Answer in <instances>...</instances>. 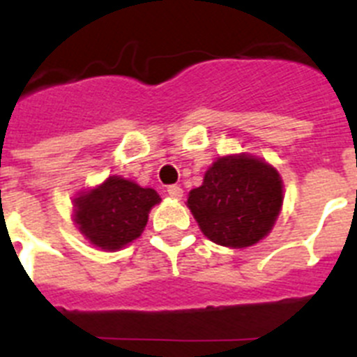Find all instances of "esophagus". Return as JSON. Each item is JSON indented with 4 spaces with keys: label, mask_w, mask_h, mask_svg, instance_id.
I'll use <instances>...</instances> for the list:
<instances>
[{
    "label": "esophagus",
    "mask_w": 357,
    "mask_h": 357,
    "mask_svg": "<svg viewBox=\"0 0 357 357\" xmlns=\"http://www.w3.org/2000/svg\"><path fill=\"white\" fill-rule=\"evenodd\" d=\"M168 195L172 198H176V200H178V198H182L184 191H182V188H178V185H169V188H168Z\"/></svg>",
    "instance_id": "obj_1"
}]
</instances>
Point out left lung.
Here are the masks:
<instances>
[{
  "label": "left lung",
  "mask_w": 357,
  "mask_h": 357,
  "mask_svg": "<svg viewBox=\"0 0 357 357\" xmlns=\"http://www.w3.org/2000/svg\"><path fill=\"white\" fill-rule=\"evenodd\" d=\"M284 184L279 172L250 153L218 157L188 207L207 239L229 248H247L272 232L282 209Z\"/></svg>",
  "instance_id": "8db88e82"
}]
</instances>
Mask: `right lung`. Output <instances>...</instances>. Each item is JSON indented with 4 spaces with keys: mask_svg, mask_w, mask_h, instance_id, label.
<instances>
[{
    "mask_svg": "<svg viewBox=\"0 0 357 357\" xmlns=\"http://www.w3.org/2000/svg\"><path fill=\"white\" fill-rule=\"evenodd\" d=\"M159 202L155 189L110 175L73 198V222L91 245L116 252L143 234L148 214Z\"/></svg>",
    "mask_w": 357,
    "mask_h": 357,
    "instance_id": "1",
    "label": "right lung"
}]
</instances>
